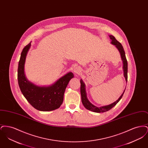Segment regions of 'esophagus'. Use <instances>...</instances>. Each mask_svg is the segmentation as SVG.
<instances>
[{
  "instance_id": "1",
  "label": "esophagus",
  "mask_w": 148,
  "mask_h": 148,
  "mask_svg": "<svg viewBox=\"0 0 148 148\" xmlns=\"http://www.w3.org/2000/svg\"><path fill=\"white\" fill-rule=\"evenodd\" d=\"M80 71H81V69H80V68H79V67H75V68H74V72L75 73H76V74H79Z\"/></svg>"
}]
</instances>
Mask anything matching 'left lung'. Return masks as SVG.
I'll list each match as a JSON object with an SVG mask.
<instances>
[{"label":"left lung","mask_w":148,"mask_h":148,"mask_svg":"<svg viewBox=\"0 0 148 148\" xmlns=\"http://www.w3.org/2000/svg\"><path fill=\"white\" fill-rule=\"evenodd\" d=\"M109 37H110V39L112 40L111 43L113 45H115L116 48L119 51L121 58V60H122L123 63V71H124V76L125 78V80L127 82V58L125 56V53L124 50L122 45L121 44V43L119 42L114 36L111 35H109ZM80 84H81L80 85V93H81L82 103L86 109L92 111L93 112H95V113H103V112H106L110 110L112 108H113L114 106H116V104L122 98V97L124 93V92L125 90V89L124 91L121 95L119 98L116 101H115V102H114L112 104L108 105V106H101V107L98 108V107L92 104V103L89 101V100L88 99L87 97H86V90H85V85L84 83L83 82V81L82 79H80Z\"/></svg>","instance_id":"8db88e82"}]
</instances>
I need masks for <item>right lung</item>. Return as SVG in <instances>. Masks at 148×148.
<instances>
[{"label":"right lung","instance_id":"add662e5","mask_svg":"<svg viewBox=\"0 0 148 148\" xmlns=\"http://www.w3.org/2000/svg\"><path fill=\"white\" fill-rule=\"evenodd\" d=\"M30 46L31 42H29L21 51L18 68L19 88L24 97L36 109L42 112L56 110L63 103L64 92L71 79L74 77L73 73H67L49 86H39L30 82L25 76L24 64Z\"/></svg>","mask_w":148,"mask_h":148}]
</instances>
